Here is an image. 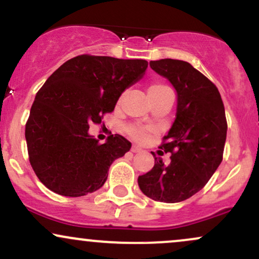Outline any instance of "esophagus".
Instances as JSON below:
<instances>
[{
	"label": "esophagus",
	"mask_w": 259,
	"mask_h": 259,
	"mask_svg": "<svg viewBox=\"0 0 259 259\" xmlns=\"http://www.w3.org/2000/svg\"><path fill=\"white\" fill-rule=\"evenodd\" d=\"M142 148H140L139 146H136V145H133L132 146V152L134 153H138V152H141Z\"/></svg>",
	"instance_id": "1"
}]
</instances>
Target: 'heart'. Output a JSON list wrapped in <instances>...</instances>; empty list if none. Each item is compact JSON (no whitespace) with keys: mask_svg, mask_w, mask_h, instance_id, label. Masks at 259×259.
I'll use <instances>...</instances> for the list:
<instances>
[{"mask_svg":"<svg viewBox=\"0 0 259 259\" xmlns=\"http://www.w3.org/2000/svg\"><path fill=\"white\" fill-rule=\"evenodd\" d=\"M167 90H169L167 86L162 84H152L148 86L147 96H153V95H157L159 94V92L167 91ZM127 133L130 134L132 138L138 140V141H142V140L147 138V129H145V127H141V126H130L129 129H127Z\"/></svg>","mask_w":259,"mask_h":259,"instance_id":"heart-1","label":"heart"}]
</instances>
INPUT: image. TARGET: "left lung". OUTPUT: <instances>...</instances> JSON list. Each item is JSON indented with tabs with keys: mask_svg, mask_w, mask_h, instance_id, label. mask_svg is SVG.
Segmentation results:
<instances>
[{
	"mask_svg": "<svg viewBox=\"0 0 259 259\" xmlns=\"http://www.w3.org/2000/svg\"><path fill=\"white\" fill-rule=\"evenodd\" d=\"M150 67L177 91V114L160 146L171 153L170 164L154 158V167L138 183L147 197L177 203L203 189L222 163L225 109L217 86L189 62L165 58L151 61Z\"/></svg>",
	"mask_w": 259,
	"mask_h": 259,
	"instance_id": "obj_1",
	"label": "left lung"
}]
</instances>
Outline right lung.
<instances>
[{
  "label": "right lung",
  "mask_w": 259,
  "mask_h": 259,
  "mask_svg": "<svg viewBox=\"0 0 259 259\" xmlns=\"http://www.w3.org/2000/svg\"><path fill=\"white\" fill-rule=\"evenodd\" d=\"M145 59L81 55L67 61L35 96L25 125L29 160L47 189L79 197L103 186L108 169L132 148L121 135L105 144L89 134L147 69Z\"/></svg>",
  "instance_id": "add662e5"
}]
</instances>
